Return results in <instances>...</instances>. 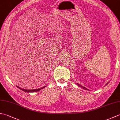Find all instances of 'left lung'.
<instances>
[{
	"label": "left lung",
	"instance_id": "left-lung-1",
	"mask_svg": "<svg viewBox=\"0 0 120 120\" xmlns=\"http://www.w3.org/2000/svg\"><path fill=\"white\" fill-rule=\"evenodd\" d=\"M77 85L79 86H80V87H81V88H82L83 89H85V90H88V89H86V88H85V87H84V86H81V85H80L79 84H78V83H77Z\"/></svg>",
	"mask_w": 120,
	"mask_h": 120
}]
</instances>
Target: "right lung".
Segmentation results:
<instances>
[{"label": "right lung", "instance_id": "right-lung-1", "mask_svg": "<svg viewBox=\"0 0 120 120\" xmlns=\"http://www.w3.org/2000/svg\"><path fill=\"white\" fill-rule=\"evenodd\" d=\"M46 86H43V87H42V88H40V89H32V90H27V89H22V88H20V87H19V86H17V87L18 88H19V89H21V90L23 91H24V92H34L39 91H40V90H41V89H43V88H44Z\"/></svg>", "mask_w": 120, "mask_h": 120}]
</instances>
